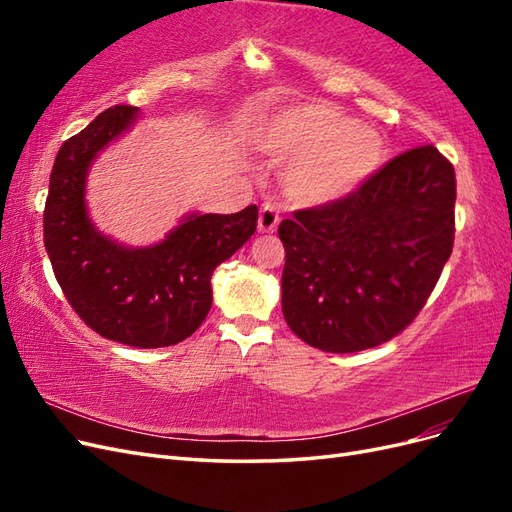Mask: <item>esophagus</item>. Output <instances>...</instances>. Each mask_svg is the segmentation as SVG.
I'll list each match as a JSON object with an SVG mask.
<instances>
[{
  "instance_id": "esophagus-1",
  "label": "esophagus",
  "mask_w": 512,
  "mask_h": 512,
  "mask_svg": "<svg viewBox=\"0 0 512 512\" xmlns=\"http://www.w3.org/2000/svg\"><path fill=\"white\" fill-rule=\"evenodd\" d=\"M277 224H280V209L273 203H265L258 213V230L260 232H275Z\"/></svg>"
}]
</instances>
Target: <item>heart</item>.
I'll return each mask as SVG.
<instances>
[{
	"mask_svg": "<svg viewBox=\"0 0 512 512\" xmlns=\"http://www.w3.org/2000/svg\"><path fill=\"white\" fill-rule=\"evenodd\" d=\"M258 147L275 160H292L286 194L305 207L331 205L356 192L386 156L378 130L320 102L282 108L258 132Z\"/></svg>",
	"mask_w": 512,
	"mask_h": 512,
	"instance_id": "obj_1",
	"label": "heart"
}]
</instances>
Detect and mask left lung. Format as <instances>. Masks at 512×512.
Here are the masks:
<instances>
[{
  "label": "left lung",
  "mask_w": 512,
  "mask_h": 512,
  "mask_svg": "<svg viewBox=\"0 0 512 512\" xmlns=\"http://www.w3.org/2000/svg\"><path fill=\"white\" fill-rule=\"evenodd\" d=\"M455 198L453 164L423 145L337 203L294 211L277 228L290 331L335 354L374 348L404 331L451 258Z\"/></svg>",
  "instance_id": "obj_1"
}]
</instances>
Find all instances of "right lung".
<instances>
[{
    "label": "right lung",
    "instance_id": "obj_1",
    "mask_svg": "<svg viewBox=\"0 0 512 512\" xmlns=\"http://www.w3.org/2000/svg\"><path fill=\"white\" fill-rule=\"evenodd\" d=\"M136 117V106H111L61 145L44 205V247L61 290L87 327L126 346L164 348L203 324L213 301L211 275L254 235L258 207L190 213L149 247L104 237L87 213V173Z\"/></svg>",
    "mask_w": 512,
    "mask_h": 512
}]
</instances>
